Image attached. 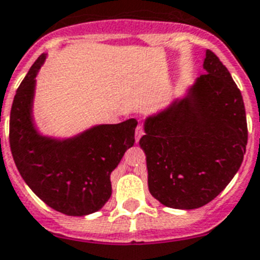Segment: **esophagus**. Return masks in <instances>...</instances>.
<instances>
[{"label":"esophagus","mask_w":260,"mask_h":260,"mask_svg":"<svg viewBox=\"0 0 260 260\" xmlns=\"http://www.w3.org/2000/svg\"><path fill=\"white\" fill-rule=\"evenodd\" d=\"M144 135V129L141 125H137L136 128V132H135V137H136V143H139V140L141 139V136Z\"/></svg>","instance_id":"obj_1"}]
</instances>
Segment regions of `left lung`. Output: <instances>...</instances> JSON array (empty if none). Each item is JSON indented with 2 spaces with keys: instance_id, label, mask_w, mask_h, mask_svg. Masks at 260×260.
<instances>
[{
  "instance_id": "1",
  "label": "left lung",
  "mask_w": 260,
  "mask_h": 260,
  "mask_svg": "<svg viewBox=\"0 0 260 260\" xmlns=\"http://www.w3.org/2000/svg\"><path fill=\"white\" fill-rule=\"evenodd\" d=\"M202 74L186 95L145 119L140 146L148 187L169 208L195 209L233 179L247 145L242 94L220 58L207 49Z\"/></svg>"
}]
</instances>
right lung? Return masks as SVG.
<instances>
[{"label":"right lung","instance_id":"1","mask_svg":"<svg viewBox=\"0 0 260 260\" xmlns=\"http://www.w3.org/2000/svg\"><path fill=\"white\" fill-rule=\"evenodd\" d=\"M47 55L38 57L19 85L10 112V149L17 169L38 198L68 216L99 211L112 192L111 173L135 144L136 119L101 124L71 139L38 132L32 103L35 77Z\"/></svg>","mask_w":260,"mask_h":260}]
</instances>
